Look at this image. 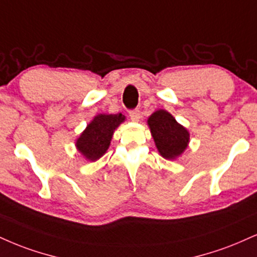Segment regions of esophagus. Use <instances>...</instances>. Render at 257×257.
<instances>
[{
    "label": "esophagus",
    "mask_w": 257,
    "mask_h": 257,
    "mask_svg": "<svg viewBox=\"0 0 257 257\" xmlns=\"http://www.w3.org/2000/svg\"><path fill=\"white\" fill-rule=\"evenodd\" d=\"M129 116H131V119L133 120V122H139V119H140V117H141L140 111H139L138 109L129 111Z\"/></svg>",
    "instance_id": "obj_1"
}]
</instances>
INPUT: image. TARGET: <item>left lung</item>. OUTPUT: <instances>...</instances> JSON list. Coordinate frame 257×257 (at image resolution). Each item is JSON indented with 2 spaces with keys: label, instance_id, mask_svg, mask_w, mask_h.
Masks as SVG:
<instances>
[{
  "label": "left lung",
  "instance_id": "obj_1",
  "mask_svg": "<svg viewBox=\"0 0 257 257\" xmlns=\"http://www.w3.org/2000/svg\"><path fill=\"white\" fill-rule=\"evenodd\" d=\"M153 140L163 158L174 160L189 144V132L166 110H157L147 119Z\"/></svg>",
  "mask_w": 257,
  "mask_h": 257
}]
</instances>
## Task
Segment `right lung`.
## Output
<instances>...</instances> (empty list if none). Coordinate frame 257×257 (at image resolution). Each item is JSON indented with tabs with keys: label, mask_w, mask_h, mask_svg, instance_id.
Here are the masks:
<instances>
[{
	"label": "right lung",
	"mask_w": 257,
	"mask_h": 257,
	"mask_svg": "<svg viewBox=\"0 0 257 257\" xmlns=\"http://www.w3.org/2000/svg\"><path fill=\"white\" fill-rule=\"evenodd\" d=\"M124 119L125 117L122 113H99L91 120L76 140L75 146L79 152L91 162H95L103 157L110 146L113 132Z\"/></svg>",
	"instance_id": "right-lung-1"
}]
</instances>
